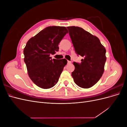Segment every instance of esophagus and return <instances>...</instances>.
Here are the masks:
<instances>
[{
    "label": "esophagus",
    "instance_id": "esophagus-1",
    "mask_svg": "<svg viewBox=\"0 0 127 127\" xmlns=\"http://www.w3.org/2000/svg\"><path fill=\"white\" fill-rule=\"evenodd\" d=\"M71 63V61H68V64H70Z\"/></svg>",
    "mask_w": 127,
    "mask_h": 127
}]
</instances>
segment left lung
Instances as JSON below:
<instances>
[{"instance_id":"left-lung-1","label":"left lung","mask_w":127,"mask_h":127,"mask_svg":"<svg viewBox=\"0 0 127 127\" xmlns=\"http://www.w3.org/2000/svg\"><path fill=\"white\" fill-rule=\"evenodd\" d=\"M75 52L84 57L81 63H73L71 76L76 85L83 88L94 86L100 79L106 60V50L98 38L77 26H68Z\"/></svg>"}]
</instances>
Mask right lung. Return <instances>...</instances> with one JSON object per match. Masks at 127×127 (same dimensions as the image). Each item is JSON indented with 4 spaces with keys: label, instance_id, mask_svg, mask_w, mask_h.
I'll return each instance as SVG.
<instances>
[{
    "label": "right lung",
    "instance_id": "obj_1",
    "mask_svg": "<svg viewBox=\"0 0 127 127\" xmlns=\"http://www.w3.org/2000/svg\"><path fill=\"white\" fill-rule=\"evenodd\" d=\"M68 32L64 26H48L27 42L24 60L30 78L39 87L48 89L58 81L67 60L52 59L50 55L59 50L58 44Z\"/></svg>",
    "mask_w": 127,
    "mask_h": 127
}]
</instances>
